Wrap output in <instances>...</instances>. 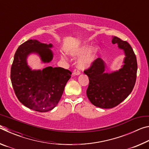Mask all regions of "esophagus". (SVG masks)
<instances>
[{
    "mask_svg": "<svg viewBox=\"0 0 149 149\" xmlns=\"http://www.w3.org/2000/svg\"><path fill=\"white\" fill-rule=\"evenodd\" d=\"M80 73H81V72H80V70L79 69L75 68L74 70V72H73V74H74V75H78L80 74Z\"/></svg>",
    "mask_w": 149,
    "mask_h": 149,
    "instance_id": "esophagus-1",
    "label": "esophagus"
}]
</instances>
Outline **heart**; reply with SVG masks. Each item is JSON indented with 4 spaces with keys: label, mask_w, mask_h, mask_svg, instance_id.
I'll return each instance as SVG.
<instances>
[{
    "label": "heart",
    "mask_w": 149,
    "mask_h": 149,
    "mask_svg": "<svg viewBox=\"0 0 149 149\" xmlns=\"http://www.w3.org/2000/svg\"><path fill=\"white\" fill-rule=\"evenodd\" d=\"M89 49L90 47L89 45H84V46L72 51V54L74 55V56H81V55L86 53ZM98 52H99V49L97 47L93 48L91 50H89V52H88L86 54H85L79 60V62H78L79 66L82 68H85L89 67L95 61V59L97 58Z\"/></svg>",
    "instance_id": "heart-1"
}]
</instances>
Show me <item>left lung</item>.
Listing matches in <instances>:
<instances>
[{
    "label": "left lung",
    "instance_id": "8db88e82",
    "mask_svg": "<svg viewBox=\"0 0 149 149\" xmlns=\"http://www.w3.org/2000/svg\"><path fill=\"white\" fill-rule=\"evenodd\" d=\"M112 42L124 50V65L118 71L105 73V64L100 58L96 59L84 73L89 77L87 96L95 107L112 108L127 98L135 86L137 62L131 45L118 37H112Z\"/></svg>",
    "mask_w": 149,
    "mask_h": 149
}]
</instances>
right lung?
Returning a JSON list of instances; mask_svg holds the SVG:
<instances>
[{"mask_svg":"<svg viewBox=\"0 0 149 149\" xmlns=\"http://www.w3.org/2000/svg\"><path fill=\"white\" fill-rule=\"evenodd\" d=\"M51 44L30 39L17 48L11 66L12 85L17 99L26 107L45 112L56 107L64 92L72 72L63 68L48 66L42 70H31L26 59L37 53L42 62L51 61L53 54Z\"/></svg>","mask_w":149,"mask_h":149,"instance_id":"right-lung-1","label":"right lung"}]
</instances>
